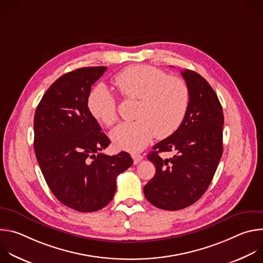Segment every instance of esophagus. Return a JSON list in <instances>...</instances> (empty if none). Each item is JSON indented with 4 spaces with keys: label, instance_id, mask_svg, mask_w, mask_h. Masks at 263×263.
Segmentation results:
<instances>
[{
    "label": "esophagus",
    "instance_id": "34e87169",
    "mask_svg": "<svg viewBox=\"0 0 263 263\" xmlns=\"http://www.w3.org/2000/svg\"><path fill=\"white\" fill-rule=\"evenodd\" d=\"M131 156H132V158H133V162H134V164L139 163V162L142 160V158H143L141 155H139V154H135V153H133Z\"/></svg>",
    "mask_w": 263,
    "mask_h": 263
}]
</instances>
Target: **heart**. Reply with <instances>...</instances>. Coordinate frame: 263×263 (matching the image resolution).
Segmentation results:
<instances>
[{
    "label": "heart",
    "instance_id": "b5f03b06",
    "mask_svg": "<svg viewBox=\"0 0 263 263\" xmlns=\"http://www.w3.org/2000/svg\"><path fill=\"white\" fill-rule=\"evenodd\" d=\"M121 95L137 100L133 122L119 125L111 139L122 149L137 152L148 144L154 135L163 139L181 126L190 106V89L178 77H172L149 65H131L114 80ZM91 117L106 127L118 121L117 100L104 84L96 85L87 98Z\"/></svg>",
    "mask_w": 263,
    "mask_h": 263
}]
</instances>
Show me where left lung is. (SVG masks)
Segmentation results:
<instances>
[{
  "instance_id": "obj_1",
  "label": "left lung",
  "mask_w": 263,
  "mask_h": 263,
  "mask_svg": "<svg viewBox=\"0 0 263 263\" xmlns=\"http://www.w3.org/2000/svg\"><path fill=\"white\" fill-rule=\"evenodd\" d=\"M190 89L186 116L175 133L153 146L147 159L156 174L143 187L146 200L163 210H180L207 191L222 155L223 114L210 84L196 71H181ZM173 151L163 160L159 154Z\"/></svg>"
}]
</instances>
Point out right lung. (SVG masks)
<instances>
[{"instance_id": "add662e5", "label": "right lung", "mask_w": 263, "mask_h": 263, "mask_svg": "<svg viewBox=\"0 0 263 263\" xmlns=\"http://www.w3.org/2000/svg\"><path fill=\"white\" fill-rule=\"evenodd\" d=\"M106 66L64 73L46 91L34 116V151L45 180L63 205L98 211L117 191V177L133 160L127 152L101 153L110 140L89 114L87 98Z\"/></svg>"}]
</instances>
